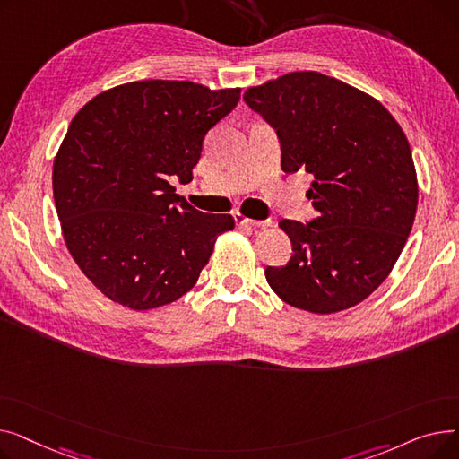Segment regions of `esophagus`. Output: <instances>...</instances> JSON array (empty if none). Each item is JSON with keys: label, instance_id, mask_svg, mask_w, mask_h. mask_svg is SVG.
Wrapping results in <instances>:
<instances>
[{"label": "esophagus", "instance_id": "1", "mask_svg": "<svg viewBox=\"0 0 459 459\" xmlns=\"http://www.w3.org/2000/svg\"><path fill=\"white\" fill-rule=\"evenodd\" d=\"M234 221H236L238 225H242V227H270V225H272V220L255 221V220H249V217H246L244 213H239V212L234 213Z\"/></svg>", "mask_w": 459, "mask_h": 459}]
</instances>
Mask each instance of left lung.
Wrapping results in <instances>:
<instances>
[{
	"mask_svg": "<svg viewBox=\"0 0 459 459\" xmlns=\"http://www.w3.org/2000/svg\"><path fill=\"white\" fill-rule=\"evenodd\" d=\"M275 130L284 173L312 177L307 223L282 220L286 266L266 281L288 305L331 315L368 298L387 279L411 232L419 187L411 149L376 99L320 72H290L244 92Z\"/></svg>",
	"mask_w": 459,
	"mask_h": 459,
	"instance_id": "left-lung-1",
	"label": "left lung"
}]
</instances>
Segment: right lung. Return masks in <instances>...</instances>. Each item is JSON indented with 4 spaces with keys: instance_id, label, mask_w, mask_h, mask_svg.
Returning a JSON list of instances; mask_svg holds the SVG:
<instances>
[{
    "instance_id": "add662e5",
    "label": "right lung",
    "mask_w": 459,
    "mask_h": 459,
    "mask_svg": "<svg viewBox=\"0 0 459 459\" xmlns=\"http://www.w3.org/2000/svg\"><path fill=\"white\" fill-rule=\"evenodd\" d=\"M239 89L147 80L94 96L54 161V201L66 247L111 301L149 310L182 298L232 215L187 204L169 180H193L210 128Z\"/></svg>"
}]
</instances>
